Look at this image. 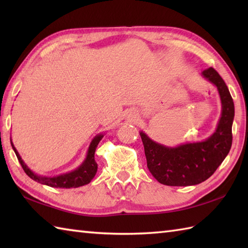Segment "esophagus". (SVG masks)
I'll return each mask as SVG.
<instances>
[{
  "label": "esophagus",
  "mask_w": 248,
  "mask_h": 248,
  "mask_svg": "<svg viewBox=\"0 0 248 248\" xmlns=\"http://www.w3.org/2000/svg\"><path fill=\"white\" fill-rule=\"evenodd\" d=\"M136 118H138V115L135 114V112H129L128 119H129L130 121H135Z\"/></svg>",
  "instance_id": "34e87169"
}]
</instances>
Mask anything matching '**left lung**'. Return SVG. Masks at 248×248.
Wrapping results in <instances>:
<instances>
[{
  "label": "left lung",
  "mask_w": 248,
  "mask_h": 248,
  "mask_svg": "<svg viewBox=\"0 0 248 248\" xmlns=\"http://www.w3.org/2000/svg\"><path fill=\"white\" fill-rule=\"evenodd\" d=\"M202 77L217 88L222 114L217 130L207 140L168 147L152 140L140 131L147 167L160 183L170 186H196L211 177L229 154L232 144L234 104L229 89L212 67L202 72Z\"/></svg>",
  "instance_id": "obj_1"
}]
</instances>
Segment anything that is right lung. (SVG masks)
Segmentation results:
<instances>
[{
  "instance_id": "obj_1",
  "label": "right lung",
  "mask_w": 248,
  "mask_h": 248,
  "mask_svg": "<svg viewBox=\"0 0 248 248\" xmlns=\"http://www.w3.org/2000/svg\"><path fill=\"white\" fill-rule=\"evenodd\" d=\"M102 138H103V134H98L93 139L91 145L88 147L85 160L83 161V163L80 166L69 172L62 173V175L54 176V177L40 176V175H37V173H35L33 170H31L29 166L25 164L22 159H21L19 152L17 151V149H16L12 140H10V144H12L13 149L15 151L16 155H17L20 164L23 168V170L31 179H33V180L36 182L45 184V186H48L51 187L71 188V187H78V186H85V184H88L93 180L94 175H96L97 170H98V164L96 163V161H94V151H96L99 141L102 140Z\"/></svg>"
}]
</instances>
